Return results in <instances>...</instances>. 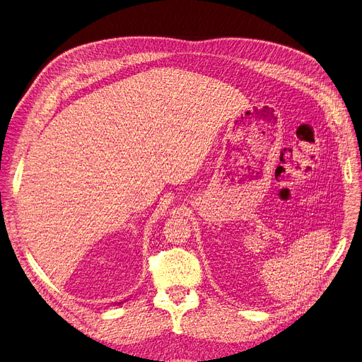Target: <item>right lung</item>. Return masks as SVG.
Returning <instances> with one entry per match:
<instances>
[{
    "label": "right lung",
    "mask_w": 362,
    "mask_h": 362,
    "mask_svg": "<svg viewBox=\"0 0 362 362\" xmlns=\"http://www.w3.org/2000/svg\"><path fill=\"white\" fill-rule=\"evenodd\" d=\"M117 305H119V303H117Z\"/></svg>",
    "instance_id": "1"
}]
</instances>
